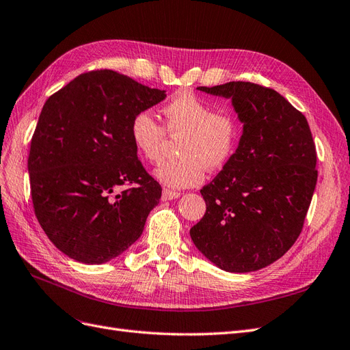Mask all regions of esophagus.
Segmentation results:
<instances>
[{
    "instance_id": "34e87169",
    "label": "esophagus",
    "mask_w": 350,
    "mask_h": 350,
    "mask_svg": "<svg viewBox=\"0 0 350 350\" xmlns=\"http://www.w3.org/2000/svg\"><path fill=\"white\" fill-rule=\"evenodd\" d=\"M180 198V192H174L170 191V189H163V199L164 201H172V199Z\"/></svg>"
}]
</instances>
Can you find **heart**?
Listing matches in <instances>:
<instances>
[{"mask_svg":"<svg viewBox=\"0 0 350 350\" xmlns=\"http://www.w3.org/2000/svg\"><path fill=\"white\" fill-rule=\"evenodd\" d=\"M163 113L167 132L180 136L176 159H170L155 170V177L168 187L185 189L201 183L205 168H221L232 158L241 136L236 116L191 92H182L168 101ZM133 146L148 163H158L163 157L165 131L149 111L137 113L131 123Z\"/></svg>","mask_w":350,"mask_h":350,"instance_id":"heart-1","label":"heart"}]
</instances>
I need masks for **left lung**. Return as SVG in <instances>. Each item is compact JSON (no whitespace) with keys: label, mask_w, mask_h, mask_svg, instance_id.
<instances>
[{"label":"left lung","mask_w":350,"mask_h":350,"mask_svg":"<svg viewBox=\"0 0 350 350\" xmlns=\"http://www.w3.org/2000/svg\"><path fill=\"white\" fill-rule=\"evenodd\" d=\"M198 89L232 99L243 132L236 152L201 189L206 213L191 237L224 271H256L302 232L318 177L314 139L305 116L274 89L251 82Z\"/></svg>","instance_id":"left-lung-1"}]
</instances>
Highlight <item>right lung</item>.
Listing matches in <instances>:
<instances>
[{"label": "right lung", "instance_id": "1", "mask_svg": "<svg viewBox=\"0 0 350 350\" xmlns=\"http://www.w3.org/2000/svg\"><path fill=\"white\" fill-rule=\"evenodd\" d=\"M165 96L113 70H96L46 99L27 170L38 221L68 258L105 264L141 237L161 186L137 159L131 123ZM124 184L133 187L118 193Z\"/></svg>", "mask_w": 350, "mask_h": 350}]
</instances>
